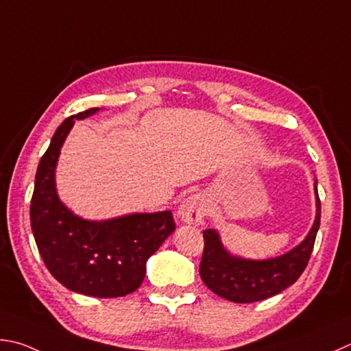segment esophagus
<instances>
[{"instance_id":"34e87169","label":"esophagus","mask_w":351,"mask_h":351,"mask_svg":"<svg viewBox=\"0 0 351 351\" xmlns=\"http://www.w3.org/2000/svg\"><path fill=\"white\" fill-rule=\"evenodd\" d=\"M208 214V202L203 195H189L184 198L178 206L177 215L182 223L186 224H202Z\"/></svg>"}]
</instances>
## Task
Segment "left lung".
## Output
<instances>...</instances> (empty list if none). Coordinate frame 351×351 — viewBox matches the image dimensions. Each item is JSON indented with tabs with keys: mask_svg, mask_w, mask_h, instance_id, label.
<instances>
[{
	"mask_svg": "<svg viewBox=\"0 0 351 351\" xmlns=\"http://www.w3.org/2000/svg\"><path fill=\"white\" fill-rule=\"evenodd\" d=\"M315 180L316 215L306 238L289 252L250 260L230 254L215 229H206L200 276L209 290L232 302H255L278 295L300 278L312 255L321 221V202Z\"/></svg>",
	"mask_w": 351,
	"mask_h": 351,
	"instance_id": "1",
	"label": "left lung"
}]
</instances>
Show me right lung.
<instances>
[{
	"label": "right lung",
	"mask_w": 351,
	"mask_h": 351,
	"mask_svg": "<svg viewBox=\"0 0 351 351\" xmlns=\"http://www.w3.org/2000/svg\"><path fill=\"white\" fill-rule=\"evenodd\" d=\"M97 111L73 114L58 127L38 165L30 223L43 261L64 287L96 298H117L141 287L148 258L174 232L176 224L171 210L87 220L61 202L56 167L62 145L75 121Z\"/></svg>",
	"instance_id": "add662e5"
}]
</instances>
